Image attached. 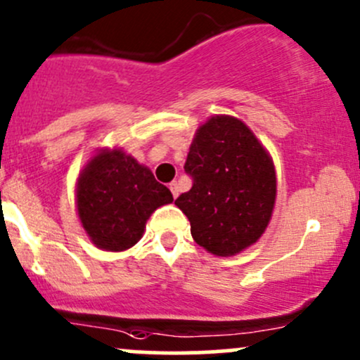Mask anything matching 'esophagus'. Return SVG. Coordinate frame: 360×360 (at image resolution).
Returning <instances> with one entry per match:
<instances>
[{
    "label": "esophagus",
    "mask_w": 360,
    "mask_h": 360,
    "mask_svg": "<svg viewBox=\"0 0 360 360\" xmlns=\"http://www.w3.org/2000/svg\"><path fill=\"white\" fill-rule=\"evenodd\" d=\"M169 191H172V194H173V197H179V192H180V188H179V184H176V181H172V184H169Z\"/></svg>",
    "instance_id": "esophagus-1"
}]
</instances>
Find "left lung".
<instances>
[{"instance_id":"left-lung-1","label":"left lung","mask_w":360,"mask_h":360,"mask_svg":"<svg viewBox=\"0 0 360 360\" xmlns=\"http://www.w3.org/2000/svg\"><path fill=\"white\" fill-rule=\"evenodd\" d=\"M192 188L175 200L192 238L214 256H235L271 219L276 173L268 150L238 118L216 115L197 129L185 161Z\"/></svg>"}]
</instances>
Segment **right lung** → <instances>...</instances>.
Listing matches in <instances>:
<instances>
[{"label": "right lung", "instance_id": "obj_1", "mask_svg": "<svg viewBox=\"0 0 360 360\" xmlns=\"http://www.w3.org/2000/svg\"><path fill=\"white\" fill-rule=\"evenodd\" d=\"M77 211L96 247L127 250L141 240L146 221L173 200L172 192L122 149H101L77 180Z\"/></svg>", "mask_w": 360, "mask_h": 360}]
</instances>
